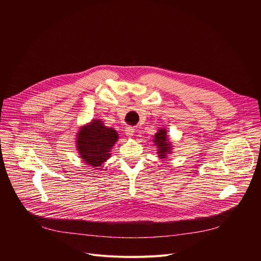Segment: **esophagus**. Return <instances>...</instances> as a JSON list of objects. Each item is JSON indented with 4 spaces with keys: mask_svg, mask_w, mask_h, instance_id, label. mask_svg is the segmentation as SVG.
Here are the masks:
<instances>
[{
    "mask_svg": "<svg viewBox=\"0 0 261 261\" xmlns=\"http://www.w3.org/2000/svg\"><path fill=\"white\" fill-rule=\"evenodd\" d=\"M134 129L132 127H127L126 130H125V134L128 136V137H132L134 135Z\"/></svg>",
    "mask_w": 261,
    "mask_h": 261,
    "instance_id": "1",
    "label": "esophagus"
}]
</instances>
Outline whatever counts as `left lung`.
I'll return each mask as SVG.
<instances>
[{
	"instance_id": "1",
	"label": "left lung",
	"mask_w": 261,
	"mask_h": 261,
	"mask_svg": "<svg viewBox=\"0 0 261 261\" xmlns=\"http://www.w3.org/2000/svg\"><path fill=\"white\" fill-rule=\"evenodd\" d=\"M153 141L157 146V154L159 159H166L168 155L172 153V142L170 141L166 128L158 129L157 133L154 135Z\"/></svg>"
}]
</instances>
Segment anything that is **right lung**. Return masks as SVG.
Returning a JSON list of instances; mask_svg holds the SVG:
<instances>
[{
  "mask_svg": "<svg viewBox=\"0 0 261 261\" xmlns=\"http://www.w3.org/2000/svg\"><path fill=\"white\" fill-rule=\"evenodd\" d=\"M79 157L89 166L99 168L111 156V148L119 139L114 128L104 125L100 119H94L80 128L76 133Z\"/></svg>",
  "mask_w": 261,
  "mask_h": 261,
  "instance_id": "add662e5",
  "label": "right lung"
}]
</instances>
